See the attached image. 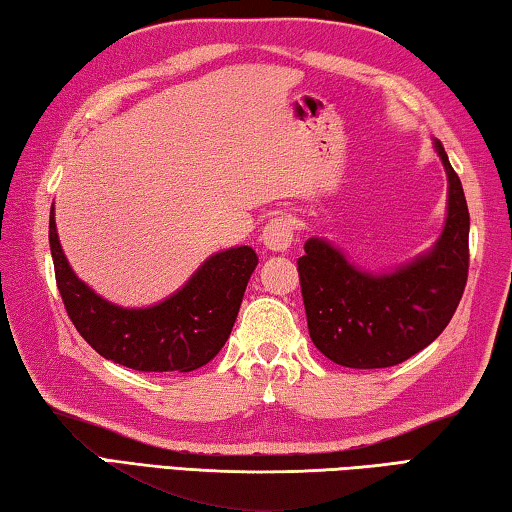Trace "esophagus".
Wrapping results in <instances>:
<instances>
[{
  "label": "esophagus",
  "mask_w": 512,
  "mask_h": 512,
  "mask_svg": "<svg viewBox=\"0 0 512 512\" xmlns=\"http://www.w3.org/2000/svg\"><path fill=\"white\" fill-rule=\"evenodd\" d=\"M263 245L270 251H288L295 240V226L288 217H274L263 229Z\"/></svg>",
  "instance_id": "esophagus-1"
}]
</instances>
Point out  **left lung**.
Returning <instances> with one entry per match:
<instances>
[{"instance_id": "8db88e82", "label": "left lung", "mask_w": 512, "mask_h": 512, "mask_svg": "<svg viewBox=\"0 0 512 512\" xmlns=\"http://www.w3.org/2000/svg\"><path fill=\"white\" fill-rule=\"evenodd\" d=\"M447 172V220L426 254L392 272L372 274L347 261L324 238H308L299 258L308 333L342 367L379 370L429 347L447 329L463 297L469 270V211L463 186L440 140Z\"/></svg>"}]
</instances>
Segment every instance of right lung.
<instances>
[{
  "instance_id": "add662e5",
  "label": "right lung",
  "mask_w": 512,
  "mask_h": 512,
  "mask_svg": "<svg viewBox=\"0 0 512 512\" xmlns=\"http://www.w3.org/2000/svg\"><path fill=\"white\" fill-rule=\"evenodd\" d=\"M56 286L81 338L99 356L138 372H192L229 340L258 256L251 247L213 254L186 286L156 306H115L86 286L61 249L54 206L49 211Z\"/></svg>"
}]
</instances>
